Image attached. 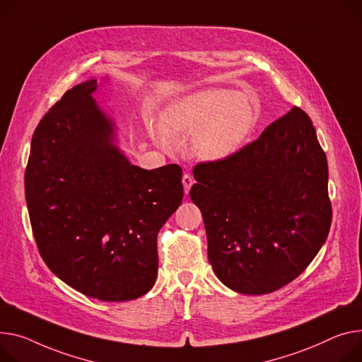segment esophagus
I'll return each mask as SVG.
<instances>
[{"mask_svg":"<svg viewBox=\"0 0 362 362\" xmlns=\"http://www.w3.org/2000/svg\"><path fill=\"white\" fill-rule=\"evenodd\" d=\"M182 183H183V189H185V194H189V190H190V186H192V185H194V179H192V176H190V175L185 173V175H183V177H182Z\"/></svg>","mask_w":362,"mask_h":362,"instance_id":"obj_1","label":"esophagus"}]
</instances>
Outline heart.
I'll return each instance as SVG.
<instances>
[{
  "label": "heart",
  "mask_w": 362,
  "mask_h": 362,
  "mask_svg": "<svg viewBox=\"0 0 362 362\" xmlns=\"http://www.w3.org/2000/svg\"><path fill=\"white\" fill-rule=\"evenodd\" d=\"M256 122L252 95L242 90L205 88L167 107L163 127L173 134H192L190 148L205 161L233 156Z\"/></svg>",
  "instance_id": "b5f03b06"
}]
</instances>
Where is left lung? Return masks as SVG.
Here are the masks:
<instances>
[{
    "label": "left lung",
    "mask_w": 362,
    "mask_h": 362,
    "mask_svg": "<svg viewBox=\"0 0 362 362\" xmlns=\"http://www.w3.org/2000/svg\"><path fill=\"white\" fill-rule=\"evenodd\" d=\"M214 274L260 296L296 279L325 245L332 206L327 160L310 117L293 107L249 146L194 168Z\"/></svg>",
    "instance_id": "obj_1"
}]
</instances>
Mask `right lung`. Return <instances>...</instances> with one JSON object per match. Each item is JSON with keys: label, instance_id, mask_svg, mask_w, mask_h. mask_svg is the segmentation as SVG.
<instances>
[{"label": "right lung", "instance_id": "right-lung-1", "mask_svg": "<svg viewBox=\"0 0 362 362\" xmlns=\"http://www.w3.org/2000/svg\"><path fill=\"white\" fill-rule=\"evenodd\" d=\"M98 88L94 78L77 84L43 116L24 187L47 268L84 296L128 301L156 282L157 235L182 204V168L134 165Z\"/></svg>", "mask_w": 362, "mask_h": 362}]
</instances>
